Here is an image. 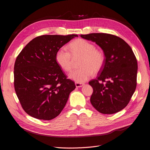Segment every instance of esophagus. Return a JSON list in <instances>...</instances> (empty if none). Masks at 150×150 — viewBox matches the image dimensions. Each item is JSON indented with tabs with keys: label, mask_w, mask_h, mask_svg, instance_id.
Instances as JSON below:
<instances>
[{
	"label": "esophagus",
	"mask_w": 150,
	"mask_h": 150,
	"mask_svg": "<svg viewBox=\"0 0 150 150\" xmlns=\"http://www.w3.org/2000/svg\"><path fill=\"white\" fill-rule=\"evenodd\" d=\"M75 85L77 88H80V87H82L84 85V83H79V82H76L75 83Z\"/></svg>",
	"instance_id": "34e87169"
}]
</instances>
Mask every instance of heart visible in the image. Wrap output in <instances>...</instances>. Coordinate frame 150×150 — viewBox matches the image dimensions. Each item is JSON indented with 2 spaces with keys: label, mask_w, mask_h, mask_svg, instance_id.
<instances>
[{
  "label": "heart",
  "mask_w": 150,
  "mask_h": 150,
  "mask_svg": "<svg viewBox=\"0 0 150 150\" xmlns=\"http://www.w3.org/2000/svg\"><path fill=\"white\" fill-rule=\"evenodd\" d=\"M68 49L59 48L56 54V60L59 66L65 71L69 72L73 68V58L82 57L79 64L80 69L69 74L72 80L82 83L87 81L102 68L105 63V55L100 50L96 49L92 43L83 39H77L69 43Z\"/></svg>",
  "instance_id": "1"
}]
</instances>
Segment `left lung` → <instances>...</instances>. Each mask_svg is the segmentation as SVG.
<instances>
[{
  "label": "left lung",
  "instance_id": "8db88e82",
  "mask_svg": "<svg viewBox=\"0 0 150 150\" xmlns=\"http://www.w3.org/2000/svg\"><path fill=\"white\" fill-rule=\"evenodd\" d=\"M81 37L95 42L105 57L97 79L89 82L93 88L91 105L105 114L121 111L129 103L137 85V62L133 50L125 40L112 34L91 33Z\"/></svg>",
  "mask_w": 150,
  "mask_h": 150
}]
</instances>
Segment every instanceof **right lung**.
Here are the masks:
<instances>
[{
	"mask_svg": "<svg viewBox=\"0 0 150 150\" xmlns=\"http://www.w3.org/2000/svg\"><path fill=\"white\" fill-rule=\"evenodd\" d=\"M75 37L77 34L43 35L31 40L17 57L14 88L23 109L31 117L46 120L56 117L76 88L56 60L57 50Z\"/></svg>",
	"mask_w": 150,
	"mask_h": 150,
	"instance_id": "obj_1",
	"label": "right lung"
}]
</instances>
